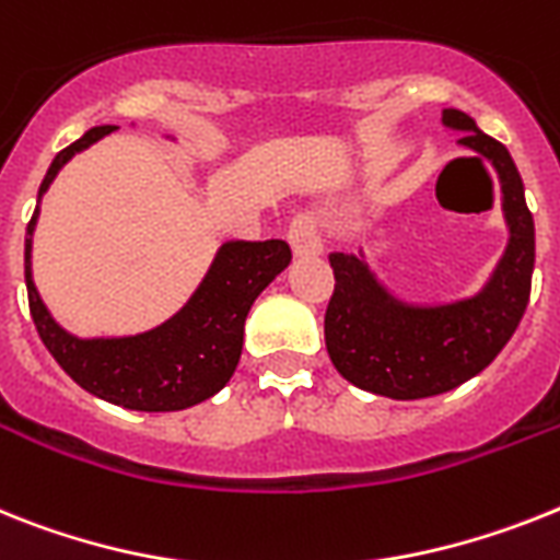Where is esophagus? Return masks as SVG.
<instances>
[{"mask_svg":"<svg viewBox=\"0 0 560 560\" xmlns=\"http://www.w3.org/2000/svg\"><path fill=\"white\" fill-rule=\"evenodd\" d=\"M288 238L295 256H322V230H318V222L313 213L295 215L293 222H290Z\"/></svg>","mask_w":560,"mask_h":560,"instance_id":"esophagus-1","label":"esophagus"}]
</instances>
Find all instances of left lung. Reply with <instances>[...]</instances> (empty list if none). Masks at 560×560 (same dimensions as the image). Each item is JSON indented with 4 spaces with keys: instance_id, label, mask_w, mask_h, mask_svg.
I'll return each mask as SVG.
<instances>
[{
    "instance_id": "1",
    "label": "left lung",
    "mask_w": 560,
    "mask_h": 560,
    "mask_svg": "<svg viewBox=\"0 0 560 560\" xmlns=\"http://www.w3.org/2000/svg\"><path fill=\"white\" fill-rule=\"evenodd\" d=\"M441 125L458 148L487 159L501 187L504 253L481 288L447 302H412L370 270L364 250L330 253L336 290L324 316L332 368L373 396L416 401L450 393L490 368L529 302L535 224L510 150L483 133L467 113L444 107Z\"/></svg>"
}]
</instances>
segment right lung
Segmentation results:
<instances>
[{"label": "right lung", "instance_id": "obj_1", "mask_svg": "<svg viewBox=\"0 0 560 560\" xmlns=\"http://www.w3.org/2000/svg\"><path fill=\"white\" fill-rule=\"evenodd\" d=\"M113 130L119 128H91L70 148L56 153L42 178L39 201L70 159ZM164 139L176 142V136ZM39 201L25 233V284L33 324L59 368L91 396L125 410L176 412L215 396L236 373L244 322L253 302L293 258L290 244L281 238L222 242L199 288L171 318L133 336H77L56 322L33 281L31 256Z\"/></svg>", "mask_w": 560, "mask_h": 560}]
</instances>
